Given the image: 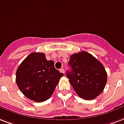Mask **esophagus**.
<instances>
[{
    "label": "esophagus",
    "mask_w": 124,
    "mask_h": 124,
    "mask_svg": "<svg viewBox=\"0 0 124 124\" xmlns=\"http://www.w3.org/2000/svg\"><path fill=\"white\" fill-rule=\"evenodd\" d=\"M60 71L61 73H64V70L63 68H61L60 70Z\"/></svg>",
    "instance_id": "34e87169"
}]
</instances>
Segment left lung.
Instances as JSON below:
<instances>
[{
	"label": "left lung",
	"mask_w": 124,
	"mask_h": 124,
	"mask_svg": "<svg viewBox=\"0 0 124 124\" xmlns=\"http://www.w3.org/2000/svg\"><path fill=\"white\" fill-rule=\"evenodd\" d=\"M68 64L71 70L66 76L80 98L93 100L103 92L107 74L103 64L91 54L85 51L73 54Z\"/></svg>",
	"instance_id": "obj_1"
}]
</instances>
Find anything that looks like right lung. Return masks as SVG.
<instances>
[{
  "instance_id": "right-lung-1",
  "label": "right lung",
  "mask_w": 124,
  "mask_h": 124,
  "mask_svg": "<svg viewBox=\"0 0 124 124\" xmlns=\"http://www.w3.org/2000/svg\"><path fill=\"white\" fill-rule=\"evenodd\" d=\"M63 75L54 68L53 60L46 59L45 54L32 53L18 67L16 81L26 98L43 102L52 96Z\"/></svg>"
}]
</instances>
